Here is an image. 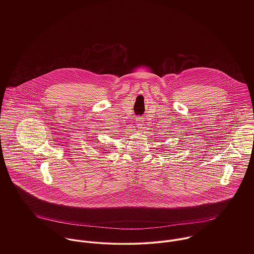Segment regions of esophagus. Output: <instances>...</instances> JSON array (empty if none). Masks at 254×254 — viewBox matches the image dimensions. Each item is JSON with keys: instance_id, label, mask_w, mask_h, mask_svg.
<instances>
[{"instance_id": "1", "label": "esophagus", "mask_w": 254, "mask_h": 254, "mask_svg": "<svg viewBox=\"0 0 254 254\" xmlns=\"http://www.w3.org/2000/svg\"><path fill=\"white\" fill-rule=\"evenodd\" d=\"M144 121H145V120H144L143 117H137V118H136V125L139 127V129H143V126H144V124H145Z\"/></svg>"}]
</instances>
